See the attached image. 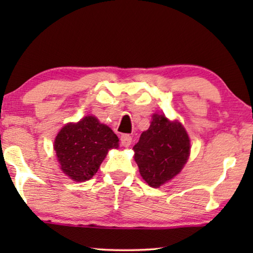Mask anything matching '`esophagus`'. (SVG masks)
<instances>
[{
    "instance_id": "esophagus-1",
    "label": "esophagus",
    "mask_w": 253,
    "mask_h": 253,
    "mask_svg": "<svg viewBox=\"0 0 253 253\" xmlns=\"http://www.w3.org/2000/svg\"><path fill=\"white\" fill-rule=\"evenodd\" d=\"M131 141H132V138H131L130 134L124 133L121 136V144H122V146L129 147L131 145Z\"/></svg>"
}]
</instances>
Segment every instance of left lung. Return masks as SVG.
<instances>
[{
    "label": "left lung",
    "mask_w": 253,
    "mask_h": 253,
    "mask_svg": "<svg viewBox=\"0 0 253 253\" xmlns=\"http://www.w3.org/2000/svg\"><path fill=\"white\" fill-rule=\"evenodd\" d=\"M133 151L141 177L152 188H159L184 167L190 155V139L178 121L171 122L162 114H154Z\"/></svg>",
    "instance_id": "8db88e82"
}]
</instances>
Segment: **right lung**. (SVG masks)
Masks as SVG:
<instances>
[{"label": "right lung", "mask_w": 253, "mask_h": 253, "mask_svg": "<svg viewBox=\"0 0 253 253\" xmlns=\"http://www.w3.org/2000/svg\"><path fill=\"white\" fill-rule=\"evenodd\" d=\"M112 148H119V138L94 116L68 123L54 141L62 171L75 182L91 179Z\"/></svg>", "instance_id": "obj_1"}]
</instances>
